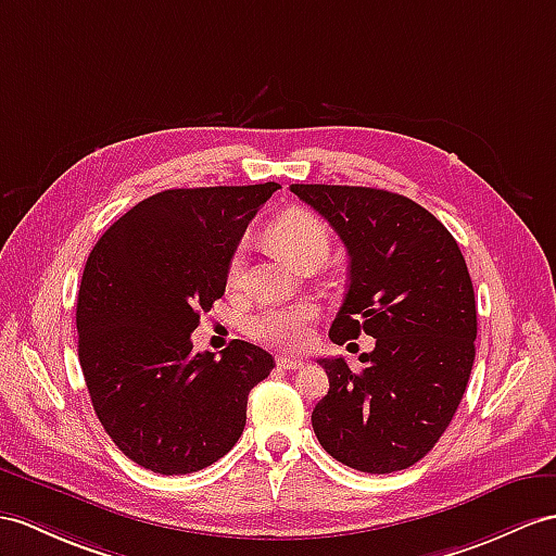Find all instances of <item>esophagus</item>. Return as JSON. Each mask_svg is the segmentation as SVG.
I'll return each mask as SVG.
<instances>
[{
  "label": "esophagus",
  "mask_w": 556,
  "mask_h": 556,
  "mask_svg": "<svg viewBox=\"0 0 556 556\" xmlns=\"http://www.w3.org/2000/svg\"><path fill=\"white\" fill-rule=\"evenodd\" d=\"M278 368L282 370H300L304 368V361L302 358H290V356H278Z\"/></svg>",
  "instance_id": "1"
}]
</instances>
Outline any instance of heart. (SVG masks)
Returning <instances> with one entry per match:
<instances>
[{"instance_id": "b5f03b06", "label": "heart", "mask_w": 556, "mask_h": 556, "mask_svg": "<svg viewBox=\"0 0 556 556\" xmlns=\"http://www.w3.org/2000/svg\"><path fill=\"white\" fill-rule=\"evenodd\" d=\"M266 240L296 266H304L314 256H323L325 260L330 248V231L320 216L296 207L282 212L268 224ZM242 276H245V252L238 248L226 266L228 286L238 288ZM316 318L318 308L311 302L268 304L248 316L242 328H245L248 337L254 342L278 349H302L311 342Z\"/></svg>"}]
</instances>
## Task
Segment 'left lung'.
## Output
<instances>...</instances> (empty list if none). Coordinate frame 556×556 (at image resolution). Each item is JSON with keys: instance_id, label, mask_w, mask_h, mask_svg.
Masks as SVG:
<instances>
[{"instance_id": "1", "label": "left lung", "mask_w": 556, "mask_h": 556, "mask_svg": "<svg viewBox=\"0 0 556 556\" xmlns=\"http://www.w3.org/2000/svg\"><path fill=\"white\" fill-rule=\"evenodd\" d=\"M349 252V292L330 340L375 337L354 372L318 358L330 391L314 408L320 445L368 473L413 467L441 439L469 382L473 288L455 238L410 198L365 186L292 184Z\"/></svg>"}]
</instances>
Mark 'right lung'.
<instances>
[{"label": "right lung", "mask_w": 556, "mask_h": 556, "mask_svg": "<svg viewBox=\"0 0 556 556\" xmlns=\"http://www.w3.org/2000/svg\"><path fill=\"white\" fill-rule=\"evenodd\" d=\"M278 184L172 188L141 200L93 245L77 294V354L108 437L155 473L214 465L245 429L248 396L276 368L233 340L193 354L202 311Z\"/></svg>", "instance_id": "right-lung-1"}]
</instances>
